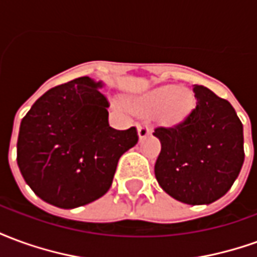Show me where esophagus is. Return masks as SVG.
<instances>
[{
	"label": "esophagus",
	"mask_w": 257,
	"mask_h": 257,
	"mask_svg": "<svg viewBox=\"0 0 257 257\" xmlns=\"http://www.w3.org/2000/svg\"><path fill=\"white\" fill-rule=\"evenodd\" d=\"M151 132V128L147 125L146 122H140L138 123V135H139V139L143 140L146 139Z\"/></svg>",
	"instance_id": "esophagus-1"
}]
</instances>
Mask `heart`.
<instances>
[{
    "label": "heart",
    "mask_w": 257,
    "mask_h": 257,
    "mask_svg": "<svg viewBox=\"0 0 257 257\" xmlns=\"http://www.w3.org/2000/svg\"><path fill=\"white\" fill-rule=\"evenodd\" d=\"M131 106L142 114L157 115L162 122L176 123L183 121L194 107V97L190 90L176 85H164L131 99Z\"/></svg>",
    "instance_id": "1"
}]
</instances>
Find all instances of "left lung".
Instances as JSON below:
<instances>
[{
    "label": "left lung",
    "instance_id": "1",
    "mask_svg": "<svg viewBox=\"0 0 257 257\" xmlns=\"http://www.w3.org/2000/svg\"><path fill=\"white\" fill-rule=\"evenodd\" d=\"M197 104L182 122L154 129L161 153L154 172L172 198L208 205L231 189L243 158V128L234 107L202 85H193Z\"/></svg>",
    "mask_w": 257,
    "mask_h": 257
}]
</instances>
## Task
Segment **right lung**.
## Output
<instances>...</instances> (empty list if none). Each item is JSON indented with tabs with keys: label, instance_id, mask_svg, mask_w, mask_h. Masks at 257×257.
<instances>
[{
	"label": "right lung",
	"instance_id": "add662e5",
	"mask_svg": "<svg viewBox=\"0 0 257 257\" xmlns=\"http://www.w3.org/2000/svg\"><path fill=\"white\" fill-rule=\"evenodd\" d=\"M103 82L79 77L45 92L20 122L18 165L45 202L73 209L111 187L119 157L138 140L135 126L108 125Z\"/></svg>",
	"mask_w": 257,
	"mask_h": 257
}]
</instances>
